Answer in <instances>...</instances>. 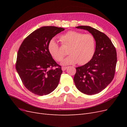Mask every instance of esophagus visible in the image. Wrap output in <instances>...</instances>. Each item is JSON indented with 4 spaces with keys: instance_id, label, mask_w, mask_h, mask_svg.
<instances>
[{
    "instance_id": "obj_1",
    "label": "esophagus",
    "mask_w": 127,
    "mask_h": 127,
    "mask_svg": "<svg viewBox=\"0 0 127 127\" xmlns=\"http://www.w3.org/2000/svg\"><path fill=\"white\" fill-rule=\"evenodd\" d=\"M67 67H62V70H63V71H64V70H66L67 69Z\"/></svg>"
}]
</instances>
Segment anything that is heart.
Masks as SVG:
<instances>
[{
	"label": "heart",
	"instance_id": "obj_1",
	"mask_svg": "<svg viewBox=\"0 0 127 127\" xmlns=\"http://www.w3.org/2000/svg\"><path fill=\"white\" fill-rule=\"evenodd\" d=\"M60 40L63 47H69L68 53L69 55L63 61L64 65L77 63L80 65L85 64L94 56L96 41L92 34L70 31L61 35ZM48 50L51 56L58 62L62 61L67 54L62 50L55 39L50 41Z\"/></svg>",
	"mask_w": 127,
	"mask_h": 127
}]
</instances>
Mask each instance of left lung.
<instances>
[{
	"label": "left lung",
	"mask_w": 127,
	"mask_h": 127,
	"mask_svg": "<svg viewBox=\"0 0 127 127\" xmlns=\"http://www.w3.org/2000/svg\"><path fill=\"white\" fill-rule=\"evenodd\" d=\"M76 28L88 31L96 41L94 56L89 62L76 67L74 80L77 88L83 93L94 95L101 92L113 80L117 62V51L106 34L89 26Z\"/></svg>",
	"instance_id": "obj_1"
}]
</instances>
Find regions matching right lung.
<instances>
[{
  "instance_id": "right-lung-1",
  "label": "right lung",
  "mask_w": 127,
  "mask_h": 127,
  "mask_svg": "<svg viewBox=\"0 0 127 127\" xmlns=\"http://www.w3.org/2000/svg\"><path fill=\"white\" fill-rule=\"evenodd\" d=\"M64 30L56 26L41 27L27 36L19 48L16 70L24 86L34 94H49L58 85L63 71L53 59L48 44Z\"/></svg>"
}]
</instances>
